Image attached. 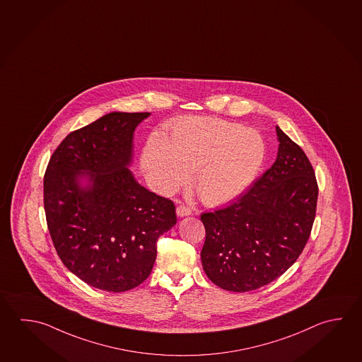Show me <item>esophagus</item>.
I'll return each instance as SVG.
<instances>
[{"mask_svg":"<svg viewBox=\"0 0 362 362\" xmlns=\"http://www.w3.org/2000/svg\"><path fill=\"white\" fill-rule=\"evenodd\" d=\"M176 213H177L178 217H186V216H190L191 209L181 204L178 205L177 208H176Z\"/></svg>","mask_w":362,"mask_h":362,"instance_id":"1","label":"esophagus"}]
</instances>
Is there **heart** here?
<instances>
[{
  "label": "heart",
  "instance_id": "1",
  "mask_svg": "<svg viewBox=\"0 0 362 362\" xmlns=\"http://www.w3.org/2000/svg\"><path fill=\"white\" fill-rule=\"evenodd\" d=\"M265 158L267 144L257 130L216 117H185L172 125L168 138L156 134L146 141L140 165L151 187L165 195L195 172L200 197L221 205L250 187Z\"/></svg>",
  "mask_w": 362,
  "mask_h": 362
}]
</instances>
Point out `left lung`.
<instances>
[{
    "mask_svg": "<svg viewBox=\"0 0 362 362\" xmlns=\"http://www.w3.org/2000/svg\"><path fill=\"white\" fill-rule=\"evenodd\" d=\"M276 162L232 204L203 213L205 274L247 292L282 276L303 252L315 219L317 184L309 158L276 126Z\"/></svg>",
    "mask_w": 362,
    "mask_h": 362,
    "instance_id": "left-lung-1",
    "label": "left lung"
}]
</instances>
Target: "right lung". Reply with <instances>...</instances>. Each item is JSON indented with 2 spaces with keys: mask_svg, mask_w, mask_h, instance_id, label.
I'll return each mask as SVG.
<instances>
[{
  "mask_svg": "<svg viewBox=\"0 0 362 362\" xmlns=\"http://www.w3.org/2000/svg\"><path fill=\"white\" fill-rule=\"evenodd\" d=\"M151 113L111 112L70 132L45 175V211L67 269L94 288L125 292L151 274L158 237L176 224L175 204L129 170L136 126Z\"/></svg>",
  "mask_w": 362,
  "mask_h": 362,
  "instance_id": "right-lung-1",
  "label": "right lung"
}]
</instances>
